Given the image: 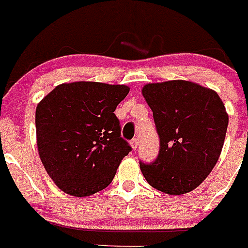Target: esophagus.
<instances>
[{
    "instance_id": "obj_1",
    "label": "esophagus",
    "mask_w": 248,
    "mask_h": 248,
    "mask_svg": "<svg viewBox=\"0 0 248 248\" xmlns=\"http://www.w3.org/2000/svg\"><path fill=\"white\" fill-rule=\"evenodd\" d=\"M130 145H131V148H133V150H137L138 145H139V139L134 138V139L130 141Z\"/></svg>"
}]
</instances>
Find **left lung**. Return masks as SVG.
Instances as JSON below:
<instances>
[{
	"mask_svg": "<svg viewBox=\"0 0 248 248\" xmlns=\"http://www.w3.org/2000/svg\"><path fill=\"white\" fill-rule=\"evenodd\" d=\"M144 98L160 138L154 163H140L149 185L169 195L192 191L217 163L229 115L218 94L187 80L149 83Z\"/></svg>",
	"mask_w": 248,
	"mask_h": 248,
	"instance_id": "obj_1",
	"label": "left lung"
}]
</instances>
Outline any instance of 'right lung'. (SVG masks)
Masks as SVG:
<instances>
[{
    "mask_svg": "<svg viewBox=\"0 0 248 248\" xmlns=\"http://www.w3.org/2000/svg\"><path fill=\"white\" fill-rule=\"evenodd\" d=\"M129 89L98 82L63 83L38 103L39 157L65 194L84 198L105 189L131 150L114 114Z\"/></svg>",
    "mask_w": 248,
    "mask_h": 248,
    "instance_id": "obj_1",
    "label": "right lung"
}]
</instances>
